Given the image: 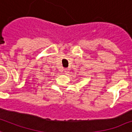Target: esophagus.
Masks as SVG:
<instances>
[{
    "label": "esophagus",
    "instance_id": "esophagus-1",
    "mask_svg": "<svg viewBox=\"0 0 132 132\" xmlns=\"http://www.w3.org/2000/svg\"><path fill=\"white\" fill-rule=\"evenodd\" d=\"M64 73H66V74H67V73H68V70H66V69H65V70H64Z\"/></svg>",
    "mask_w": 132,
    "mask_h": 132
}]
</instances>
